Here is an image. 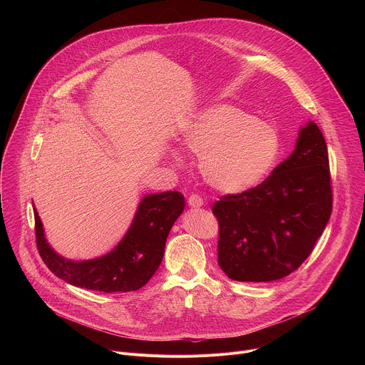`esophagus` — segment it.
Segmentation results:
<instances>
[{"label": "esophagus", "instance_id": "34e87169", "mask_svg": "<svg viewBox=\"0 0 365 365\" xmlns=\"http://www.w3.org/2000/svg\"><path fill=\"white\" fill-rule=\"evenodd\" d=\"M187 205L190 206V207H200L202 205H203V199L199 196V195H190L189 197H187Z\"/></svg>", "mask_w": 365, "mask_h": 365}]
</instances>
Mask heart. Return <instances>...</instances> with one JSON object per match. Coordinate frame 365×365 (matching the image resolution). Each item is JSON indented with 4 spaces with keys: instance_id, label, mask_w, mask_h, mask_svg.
<instances>
[{
    "instance_id": "obj_1",
    "label": "heart",
    "mask_w": 365,
    "mask_h": 365,
    "mask_svg": "<svg viewBox=\"0 0 365 365\" xmlns=\"http://www.w3.org/2000/svg\"><path fill=\"white\" fill-rule=\"evenodd\" d=\"M180 144L199 155L203 180L224 193H241L258 185L280 150L277 131L270 124L225 103L197 113L182 133ZM172 158L180 163L178 154Z\"/></svg>"
}]
</instances>
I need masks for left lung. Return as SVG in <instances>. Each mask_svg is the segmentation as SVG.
<instances>
[{
    "label": "left lung",
    "mask_w": 365,
    "mask_h": 365,
    "mask_svg": "<svg viewBox=\"0 0 365 365\" xmlns=\"http://www.w3.org/2000/svg\"><path fill=\"white\" fill-rule=\"evenodd\" d=\"M220 224L218 264L237 282L289 276L314 250L332 212L328 148L309 121L289 158L258 186L212 206Z\"/></svg>",
    "instance_id": "left-lung-1"
}]
</instances>
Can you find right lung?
<instances>
[{
	"instance_id": "add662e5",
	"label": "right lung",
	"mask_w": 365,
	"mask_h": 365,
	"mask_svg": "<svg viewBox=\"0 0 365 365\" xmlns=\"http://www.w3.org/2000/svg\"><path fill=\"white\" fill-rule=\"evenodd\" d=\"M183 210L185 196L180 192L145 195L114 250L98 258L73 262L50 247L34 207L37 250L48 270L72 286L106 293L138 290L159 269L168 235Z\"/></svg>"
}]
</instances>
